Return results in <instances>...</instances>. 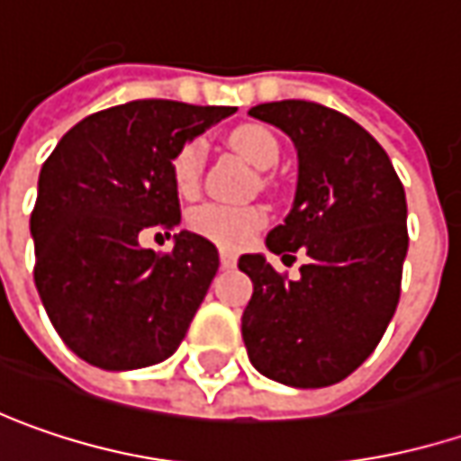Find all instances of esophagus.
<instances>
[{
    "instance_id": "1",
    "label": "esophagus",
    "mask_w": 461,
    "mask_h": 461,
    "mask_svg": "<svg viewBox=\"0 0 461 461\" xmlns=\"http://www.w3.org/2000/svg\"><path fill=\"white\" fill-rule=\"evenodd\" d=\"M219 258H221V268H234L237 266V256L231 250H221Z\"/></svg>"
}]
</instances>
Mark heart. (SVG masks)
Listing matches in <instances>:
<instances>
[{"label":"heart","mask_w":461,"mask_h":461,"mask_svg":"<svg viewBox=\"0 0 461 461\" xmlns=\"http://www.w3.org/2000/svg\"><path fill=\"white\" fill-rule=\"evenodd\" d=\"M231 146L240 150L256 169H274L279 164V140L274 138L271 130L260 124H242L231 132ZM205 143L203 140H190L176 153L172 176H175L179 195H193L201 182L203 169ZM266 221V213L256 205H227V203H203L195 205L187 213V227L211 240L219 248L237 250L250 237L256 234Z\"/></svg>","instance_id":"obj_1"}]
</instances>
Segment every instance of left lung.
Returning a JSON list of instances; mask_svg holds the SVG:
<instances>
[{
    "instance_id": "8db88e82",
    "label": "left lung",
    "mask_w": 461,
    "mask_h": 461,
    "mask_svg": "<svg viewBox=\"0 0 461 461\" xmlns=\"http://www.w3.org/2000/svg\"><path fill=\"white\" fill-rule=\"evenodd\" d=\"M250 117L279 127L297 150V190L266 237L276 256L305 250L300 279L263 253L240 256L253 282L242 339L258 373L294 389L344 381L381 341L407 258V201L392 158L360 124L312 101H271Z\"/></svg>"
}]
</instances>
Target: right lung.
Segmentation results:
<instances>
[{"label":"right lung","mask_w":461,"mask_h":461,"mask_svg":"<svg viewBox=\"0 0 461 461\" xmlns=\"http://www.w3.org/2000/svg\"><path fill=\"white\" fill-rule=\"evenodd\" d=\"M234 112L130 101L80 120L43 161L31 213L33 279L80 360L135 370L175 355L219 271V250L182 230L172 253L156 256L138 237L179 227L176 153Z\"/></svg>","instance_id":"obj_1"}]
</instances>
